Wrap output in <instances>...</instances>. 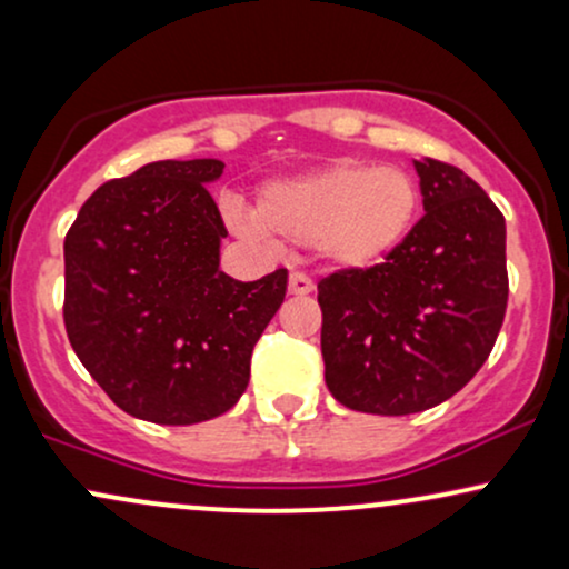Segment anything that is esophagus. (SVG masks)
<instances>
[{"label": "esophagus", "instance_id": "esophagus-1", "mask_svg": "<svg viewBox=\"0 0 569 569\" xmlns=\"http://www.w3.org/2000/svg\"><path fill=\"white\" fill-rule=\"evenodd\" d=\"M312 280L305 276V272H291L289 278V293H293V297H307V293H312Z\"/></svg>", "mask_w": 569, "mask_h": 569}]
</instances>
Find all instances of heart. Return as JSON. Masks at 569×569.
<instances>
[{
  "mask_svg": "<svg viewBox=\"0 0 569 569\" xmlns=\"http://www.w3.org/2000/svg\"><path fill=\"white\" fill-rule=\"evenodd\" d=\"M420 211V189L401 168L335 162L323 171L270 181L257 213H234L251 238L270 234L318 246L339 267H371L407 240Z\"/></svg>",
  "mask_w": 569,
  "mask_h": 569,
  "instance_id": "obj_1",
  "label": "heart"
}]
</instances>
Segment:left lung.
<instances>
[{
  "instance_id": "left-lung-1",
  "label": "left lung",
  "mask_w": 569,
  "mask_h": 569,
  "mask_svg": "<svg viewBox=\"0 0 569 569\" xmlns=\"http://www.w3.org/2000/svg\"><path fill=\"white\" fill-rule=\"evenodd\" d=\"M426 217L382 264L318 283L326 385L348 409L415 415L485 367L506 318V219L471 176L415 160Z\"/></svg>"
}]
</instances>
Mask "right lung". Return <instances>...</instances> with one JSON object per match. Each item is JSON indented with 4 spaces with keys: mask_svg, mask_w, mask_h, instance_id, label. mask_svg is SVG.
<instances>
[{
    "mask_svg": "<svg viewBox=\"0 0 569 569\" xmlns=\"http://www.w3.org/2000/svg\"><path fill=\"white\" fill-rule=\"evenodd\" d=\"M221 160H160L101 184L63 240V323L103 393L158 426H194L243 396L289 272L219 270Z\"/></svg>",
    "mask_w": 569,
    "mask_h": 569,
    "instance_id": "right-lung-1",
    "label": "right lung"
}]
</instances>
